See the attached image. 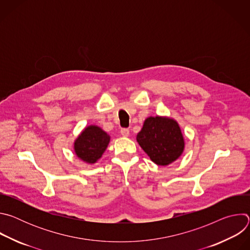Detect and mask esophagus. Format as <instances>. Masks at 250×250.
Listing matches in <instances>:
<instances>
[{"instance_id":"34e87169","label":"esophagus","mask_w":250,"mask_h":250,"mask_svg":"<svg viewBox=\"0 0 250 250\" xmlns=\"http://www.w3.org/2000/svg\"><path fill=\"white\" fill-rule=\"evenodd\" d=\"M121 134L125 137H127L129 135V129L128 128H122L121 129Z\"/></svg>"}]
</instances>
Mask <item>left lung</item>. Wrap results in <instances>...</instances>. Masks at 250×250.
I'll return each instance as SVG.
<instances>
[{
  "label": "left lung",
  "mask_w": 250,
  "mask_h": 250,
  "mask_svg": "<svg viewBox=\"0 0 250 250\" xmlns=\"http://www.w3.org/2000/svg\"><path fill=\"white\" fill-rule=\"evenodd\" d=\"M140 147L159 166H166L181 156L185 140L178 123L168 117H149L136 135Z\"/></svg>",
  "instance_id": "obj_1"
}]
</instances>
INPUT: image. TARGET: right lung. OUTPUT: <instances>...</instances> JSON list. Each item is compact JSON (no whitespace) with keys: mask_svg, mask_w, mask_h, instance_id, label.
<instances>
[{"mask_svg":"<svg viewBox=\"0 0 250 250\" xmlns=\"http://www.w3.org/2000/svg\"><path fill=\"white\" fill-rule=\"evenodd\" d=\"M111 136L97 125H88L74 141V151L88 164L96 163L110 144Z\"/></svg>","mask_w":250,"mask_h":250,"instance_id":"obj_1","label":"right lung"}]
</instances>
